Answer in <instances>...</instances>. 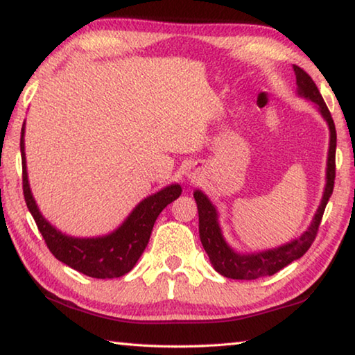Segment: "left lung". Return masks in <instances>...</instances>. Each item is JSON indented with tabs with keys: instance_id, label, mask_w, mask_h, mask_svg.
I'll use <instances>...</instances> for the list:
<instances>
[{
	"instance_id": "obj_1",
	"label": "left lung",
	"mask_w": 355,
	"mask_h": 355,
	"mask_svg": "<svg viewBox=\"0 0 355 355\" xmlns=\"http://www.w3.org/2000/svg\"><path fill=\"white\" fill-rule=\"evenodd\" d=\"M294 75H296L297 84V95L305 100L313 101L316 110L320 111L322 119L326 120L329 127V153H327V167H326V186H324L322 199L320 207L313 216L310 227L305 230L299 238L293 241L282 244L279 248L261 250V252H250V254H243L232 248L225 241L222 235V228L219 224V213L213 202L208 199L207 194H203L200 189L194 191V199L199 209V235L203 249L209 257L213 268L220 275L228 279L236 280H255L266 275H272L279 272L286 264L297 260L305 252L310 249L311 243L315 241L318 227L321 224L324 209H326L327 202L332 196L334 191V180H335V148H336V131L332 116L324 103L322 95L318 91L315 81L305 73V71L293 65Z\"/></svg>"
}]
</instances>
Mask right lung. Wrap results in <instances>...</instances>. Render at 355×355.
<instances>
[{
  "label": "right lung",
  "mask_w": 355,
  "mask_h": 355,
  "mask_svg": "<svg viewBox=\"0 0 355 355\" xmlns=\"http://www.w3.org/2000/svg\"><path fill=\"white\" fill-rule=\"evenodd\" d=\"M20 152L23 194L48 249L59 261L94 279H116L130 272L147 248L156 218L182 194V186L172 183L137 203L127 219L107 235L92 238L70 236L44 218L33 197L26 171L25 123L21 127Z\"/></svg>",
  "instance_id": "add662e5"
}]
</instances>
